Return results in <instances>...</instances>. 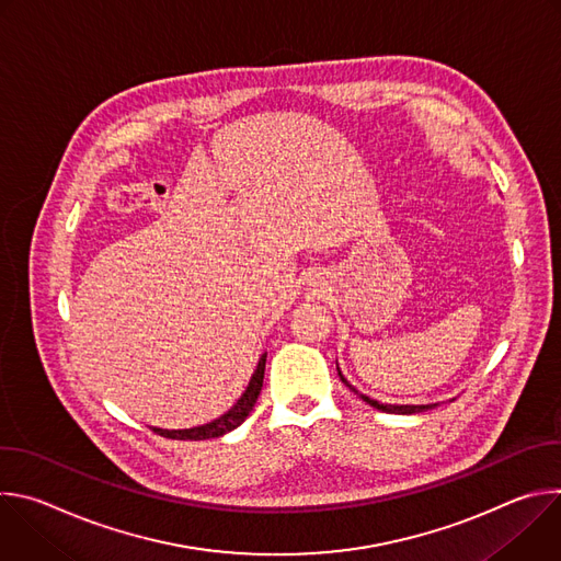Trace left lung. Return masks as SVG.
Segmentation results:
<instances>
[{"mask_svg":"<svg viewBox=\"0 0 561 561\" xmlns=\"http://www.w3.org/2000/svg\"><path fill=\"white\" fill-rule=\"evenodd\" d=\"M337 373H340V368H337ZM340 377H342V381L353 390V392H357L346 379H344V375L340 373ZM366 404H370L373 409H377V411H383V413H399V415H413V413H424V411H428V409H435V404H428V407H392V404H379V402H375V399H370V397H366V394H362V392H357Z\"/></svg>","mask_w":561,"mask_h":561,"instance_id":"1","label":"left lung"}]
</instances>
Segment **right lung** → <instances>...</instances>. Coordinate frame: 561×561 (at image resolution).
<instances>
[{
    "mask_svg": "<svg viewBox=\"0 0 561 561\" xmlns=\"http://www.w3.org/2000/svg\"><path fill=\"white\" fill-rule=\"evenodd\" d=\"M264 368H266V355H262V359L257 364V370L251 377V383L244 390V394L239 397L237 404L226 415H221L219 420H215L210 424H204V426H197V428H186V431H162V428H152V431L157 435L169 437V439H191V442L213 439V437L226 435L228 431H232V428H237L239 424H242L249 417V413L253 411V407L257 402V394H260L262 383H264Z\"/></svg>",
    "mask_w": 561,
    "mask_h": 561,
    "instance_id": "add662e5",
    "label": "right lung"
}]
</instances>
